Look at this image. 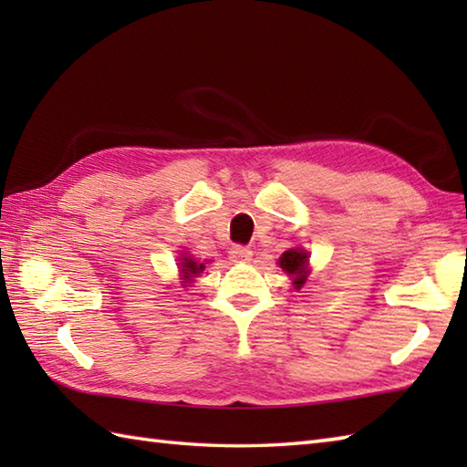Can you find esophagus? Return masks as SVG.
I'll return each instance as SVG.
<instances>
[{"mask_svg": "<svg viewBox=\"0 0 467 467\" xmlns=\"http://www.w3.org/2000/svg\"><path fill=\"white\" fill-rule=\"evenodd\" d=\"M228 254H231V259L234 263H246V261H251L253 251L246 249V246H243V244H234L233 249L228 251Z\"/></svg>", "mask_w": 467, "mask_h": 467, "instance_id": "esophagus-1", "label": "esophagus"}]
</instances>
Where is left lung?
Returning <instances> with one entry per match:
<instances>
[{"label": "left lung", "mask_w": 467, "mask_h": 467, "mask_svg": "<svg viewBox=\"0 0 467 467\" xmlns=\"http://www.w3.org/2000/svg\"><path fill=\"white\" fill-rule=\"evenodd\" d=\"M279 265L283 266V271L289 273L293 276V285L296 289H301L306 281V266H309V254L301 249H291L285 251L283 256L279 259Z\"/></svg>", "instance_id": "obj_1"}]
</instances>
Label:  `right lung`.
<instances>
[{
	"instance_id": "right-lung-1",
	"label": "right lung",
	"mask_w": 467,
	"mask_h": 467,
	"mask_svg": "<svg viewBox=\"0 0 467 467\" xmlns=\"http://www.w3.org/2000/svg\"><path fill=\"white\" fill-rule=\"evenodd\" d=\"M204 269L202 263H196L192 261L191 256H182V263H181V273L186 281H191L192 276H196L198 273H201Z\"/></svg>"
}]
</instances>
